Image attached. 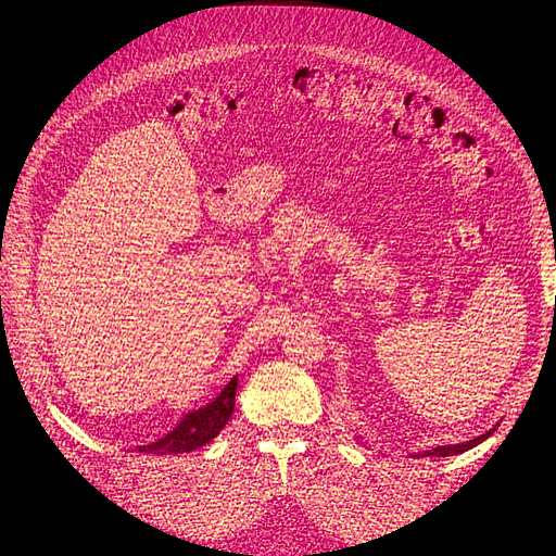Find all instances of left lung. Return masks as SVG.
I'll use <instances>...</instances> for the list:
<instances>
[{
	"mask_svg": "<svg viewBox=\"0 0 556 556\" xmlns=\"http://www.w3.org/2000/svg\"><path fill=\"white\" fill-rule=\"evenodd\" d=\"M459 447H462V445H454V447H443V450H439V452H441V454H445V450H459Z\"/></svg>",
	"mask_w": 556,
	"mask_h": 556,
	"instance_id": "1",
	"label": "left lung"
}]
</instances>
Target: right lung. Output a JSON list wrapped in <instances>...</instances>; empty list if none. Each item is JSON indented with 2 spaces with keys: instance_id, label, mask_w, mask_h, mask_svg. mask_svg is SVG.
I'll use <instances>...</instances> for the list:
<instances>
[{
  "instance_id": "add662e5",
  "label": "right lung",
  "mask_w": 556,
  "mask_h": 556,
  "mask_svg": "<svg viewBox=\"0 0 556 556\" xmlns=\"http://www.w3.org/2000/svg\"><path fill=\"white\" fill-rule=\"evenodd\" d=\"M237 384H239V376H233L225 390L217 394L208 403V406L188 413L180 419L174 431L162 435V439L155 443L137 445V452H141V454H182V452H192L201 445L211 443L215 435L223 431V427L229 422V417L233 413V399H237Z\"/></svg>"
}]
</instances>
